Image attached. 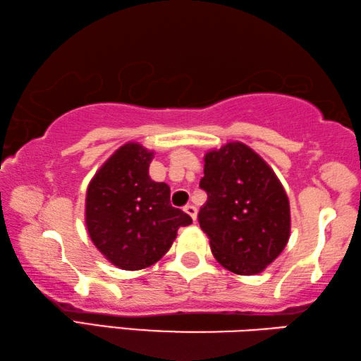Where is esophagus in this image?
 I'll return each instance as SVG.
<instances>
[{
    "mask_svg": "<svg viewBox=\"0 0 361 361\" xmlns=\"http://www.w3.org/2000/svg\"><path fill=\"white\" fill-rule=\"evenodd\" d=\"M184 211L188 214V216L192 217L193 222H195V220H197V214H198V211H197V207H195L193 204H187V206L184 207Z\"/></svg>",
    "mask_w": 361,
    "mask_h": 361,
    "instance_id": "obj_1",
    "label": "esophagus"
}]
</instances>
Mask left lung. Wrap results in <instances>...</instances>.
Here are the masks:
<instances>
[{
  "instance_id": "8db88e82",
  "label": "left lung",
  "mask_w": 361,
  "mask_h": 361,
  "mask_svg": "<svg viewBox=\"0 0 361 361\" xmlns=\"http://www.w3.org/2000/svg\"><path fill=\"white\" fill-rule=\"evenodd\" d=\"M207 193L198 222L216 260L254 276L273 263L290 238V204L274 171L249 145L233 141L204 155Z\"/></svg>"
}]
</instances>
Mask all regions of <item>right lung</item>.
Wrapping results in <instances>:
<instances>
[{"label":"right lung","mask_w":361,"mask_h":361,"mask_svg":"<svg viewBox=\"0 0 361 361\" xmlns=\"http://www.w3.org/2000/svg\"><path fill=\"white\" fill-rule=\"evenodd\" d=\"M154 152L126 142L107 158L87 188L85 225L114 267L144 269L169 250L192 217L169 203V187L150 179Z\"/></svg>","instance_id":"obj_1"}]
</instances>
